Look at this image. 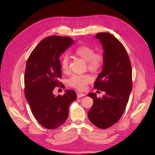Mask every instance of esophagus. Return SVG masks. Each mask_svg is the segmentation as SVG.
Segmentation results:
<instances>
[{
  "instance_id": "34e87169",
  "label": "esophagus",
  "mask_w": 155,
  "mask_h": 155,
  "mask_svg": "<svg viewBox=\"0 0 155 155\" xmlns=\"http://www.w3.org/2000/svg\"><path fill=\"white\" fill-rule=\"evenodd\" d=\"M85 95V94L84 93H78L77 94V98H81V97H82L84 96Z\"/></svg>"
}]
</instances>
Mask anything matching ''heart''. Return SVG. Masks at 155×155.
Masks as SVG:
<instances>
[{
  "mask_svg": "<svg viewBox=\"0 0 155 155\" xmlns=\"http://www.w3.org/2000/svg\"><path fill=\"white\" fill-rule=\"evenodd\" d=\"M74 53L87 62V67L91 71H96L102 66L103 56L101 53H94V48L87 45H80L74 50ZM61 67L63 71L68 70V56L64 54L61 59ZM91 77L87 75H73L68 80V84L78 90H85Z\"/></svg>",
  "mask_w": 155,
  "mask_h": 155,
  "instance_id": "1",
  "label": "heart"
}]
</instances>
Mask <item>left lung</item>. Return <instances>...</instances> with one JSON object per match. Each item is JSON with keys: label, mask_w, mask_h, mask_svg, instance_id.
Instances as JSON below:
<instances>
[{"label": "left lung", "mask_w": 155, "mask_h": 155, "mask_svg": "<svg viewBox=\"0 0 155 155\" xmlns=\"http://www.w3.org/2000/svg\"><path fill=\"white\" fill-rule=\"evenodd\" d=\"M103 48V67L94 82V88L105 95L97 98L95 93L88 94L94 101L88 117L100 129H107L116 123L123 115L132 91L131 61L125 48L108 32L97 33Z\"/></svg>", "instance_id": "obj_1"}]
</instances>
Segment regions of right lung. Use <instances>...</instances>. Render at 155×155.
Here are the masks:
<instances>
[{
	"instance_id": "add662e5",
	"label": "right lung",
	"mask_w": 155,
	"mask_h": 155,
	"mask_svg": "<svg viewBox=\"0 0 155 155\" xmlns=\"http://www.w3.org/2000/svg\"><path fill=\"white\" fill-rule=\"evenodd\" d=\"M73 43L74 40L69 37H47L34 49L27 61L24 75L26 99L34 117L48 129H56L64 123L70 105L77 99L72 90H66L63 95L53 94V89L61 84L59 58Z\"/></svg>"
}]
</instances>
